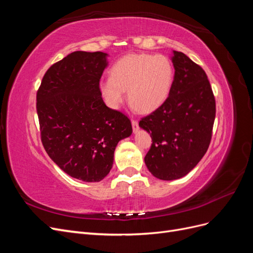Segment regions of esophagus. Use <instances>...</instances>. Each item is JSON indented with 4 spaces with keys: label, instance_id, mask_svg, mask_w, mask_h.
I'll list each match as a JSON object with an SVG mask.
<instances>
[{
    "label": "esophagus",
    "instance_id": "obj_1",
    "mask_svg": "<svg viewBox=\"0 0 253 253\" xmlns=\"http://www.w3.org/2000/svg\"><path fill=\"white\" fill-rule=\"evenodd\" d=\"M132 126H133V131H134V133H136L137 131H138V121L132 120Z\"/></svg>",
    "mask_w": 253,
    "mask_h": 253
}]
</instances>
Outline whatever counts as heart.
I'll list each match as a JSON object with an SVG mask.
<instances>
[{"instance_id":"b5f03b06","label":"heart","mask_w":253,"mask_h":253,"mask_svg":"<svg viewBox=\"0 0 253 253\" xmlns=\"http://www.w3.org/2000/svg\"><path fill=\"white\" fill-rule=\"evenodd\" d=\"M173 66L165 56L129 53L120 58L110 71V78L99 81V90L105 104L117 110L126 98L134 110L152 113L170 95Z\"/></svg>"}]
</instances>
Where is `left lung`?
<instances>
[{
	"label": "left lung",
	"mask_w": 253,
	"mask_h": 253,
	"mask_svg": "<svg viewBox=\"0 0 253 253\" xmlns=\"http://www.w3.org/2000/svg\"><path fill=\"white\" fill-rule=\"evenodd\" d=\"M174 79L170 95L140 120L152 138L144 163L153 176L174 180L192 171L209 148L215 99L203 68L185 53L172 51Z\"/></svg>",
	"instance_id": "left-lung-1"
}]
</instances>
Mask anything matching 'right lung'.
Listing matches in <instances>:
<instances>
[{
	"label": "right lung",
	"instance_id": "1",
	"mask_svg": "<svg viewBox=\"0 0 253 253\" xmlns=\"http://www.w3.org/2000/svg\"><path fill=\"white\" fill-rule=\"evenodd\" d=\"M102 51H74L51 65L37 94L41 139L48 156L67 175L102 180L120 140L132 135L122 113L105 105L99 81L109 65Z\"/></svg>",
	"mask_w": 253,
	"mask_h": 253
}]
</instances>
